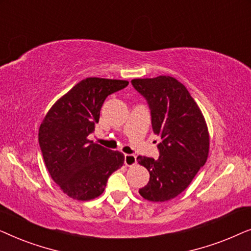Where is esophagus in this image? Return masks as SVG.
Listing matches in <instances>:
<instances>
[{
    "label": "esophagus",
    "mask_w": 251,
    "mask_h": 251,
    "mask_svg": "<svg viewBox=\"0 0 251 251\" xmlns=\"http://www.w3.org/2000/svg\"><path fill=\"white\" fill-rule=\"evenodd\" d=\"M137 162L136 155H132V154H126L125 155V163L126 167H132L135 166Z\"/></svg>",
    "instance_id": "34e87169"
}]
</instances>
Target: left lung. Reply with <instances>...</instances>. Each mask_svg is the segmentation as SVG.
Returning <instances> with one entry per match:
<instances>
[{"label": "left lung", "instance_id": "1", "mask_svg": "<svg viewBox=\"0 0 251 251\" xmlns=\"http://www.w3.org/2000/svg\"><path fill=\"white\" fill-rule=\"evenodd\" d=\"M131 83L149 102L153 132L161 138L159 159L137 157L150 173V181L139 194L152 202L171 200L186 190L208 159L207 122L185 85L175 77L133 78Z\"/></svg>", "mask_w": 251, "mask_h": 251}]
</instances>
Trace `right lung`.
<instances>
[{
    "mask_svg": "<svg viewBox=\"0 0 251 251\" xmlns=\"http://www.w3.org/2000/svg\"><path fill=\"white\" fill-rule=\"evenodd\" d=\"M129 84L126 80L87 77L58 99L44 116L39 143L44 163L60 190L78 201L102 194L108 177L125 163L119 151L89 140L106 97Z\"/></svg>",
    "mask_w": 251,
    "mask_h": 251,
    "instance_id": "right-lung-1",
    "label": "right lung"
}]
</instances>
